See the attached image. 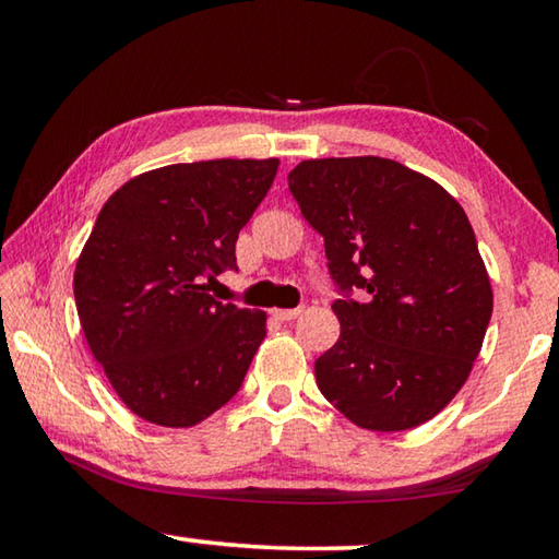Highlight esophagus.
Masks as SVG:
<instances>
[{"label": "esophagus", "instance_id": "1", "mask_svg": "<svg viewBox=\"0 0 559 559\" xmlns=\"http://www.w3.org/2000/svg\"><path fill=\"white\" fill-rule=\"evenodd\" d=\"M302 313V308H276L273 310V316L278 320H296Z\"/></svg>", "mask_w": 559, "mask_h": 559}]
</instances>
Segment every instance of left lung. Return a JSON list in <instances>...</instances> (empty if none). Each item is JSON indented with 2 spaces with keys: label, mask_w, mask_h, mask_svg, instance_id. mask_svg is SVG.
<instances>
[{
  "label": "left lung",
  "mask_w": 559,
  "mask_h": 559,
  "mask_svg": "<svg viewBox=\"0 0 559 559\" xmlns=\"http://www.w3.org/2000/svg\"><path fill=\"white\" fill-rule=\"evenodd\" d=\"M288 187L337 286L370 296L333 302L320 392L359 429L429 421L466 384L493 313L466 212L431 177L372 155L302 159Z\"/></svg>",
  "instance_id": "obj_1"
}]
</instances>
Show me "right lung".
<instances>
[{
	"label": "right lung",
	"instance_id": "1",
	"mask_svg": "<svg viewBox=\"0 0 559 559\" xmlns=\"http://www.w3.org/2000/svg\"><path fill=\"white\" fill-rule=\"evenodd\" d=\"M276 173V157L167 165L103 204L75 261V308L93 357L140 419L187 429L239 392L266 313L216 300L210 286L236 269V239Z\"/></svg>",
	"mask_w": 559,
	"mask_h": 559
}]
</instances>
